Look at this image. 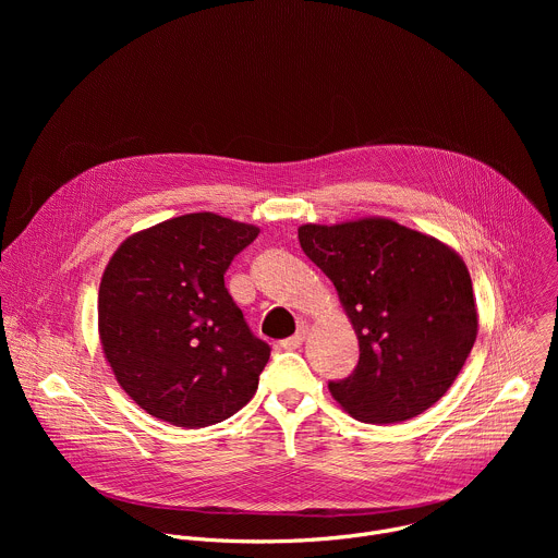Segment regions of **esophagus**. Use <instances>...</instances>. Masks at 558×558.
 I'll return each instance as SVG.
<instances>
[{"mask_svg": "<svg viewBox=\"0 0 558 558\" xmlns=\"http://www.w3.org/2000/svg\"><path fill=\"white\" fill-rule=\"evenodd\" d=\"M306 331H308V327L302 323V325L298 327L295 336H291V338L282 340V342H280V347H282V349H289V351H291V349H298V347L304 342V338H306Z\"/></svg>", "mask_w": 558, "mask_h": 558, "instance_id": "34e87169", "label": "esophagus"}]
</instances>
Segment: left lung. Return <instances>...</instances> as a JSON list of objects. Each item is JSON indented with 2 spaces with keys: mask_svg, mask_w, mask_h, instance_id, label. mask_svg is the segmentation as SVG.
Returning <instances> with one entry per match:
<instances>
[{
  "mask_svg": "<svg viewBox=\"0 0 558 558\" xmlns=\"http://www.w3.org/2000/svg\"><path fill=\"white\" fill-rule=\"evenodd\" d=\"M298 241L338 289L360 342L353 373L329 381L338 404L364 424L407 422L430 409L476 340L463 260L386 218L302 225Z\"/></svg>",
  "mask_w": 558,
  "mask_h": 558,
  "instance_id": "1",
  "label": "left lung"
}]
</instances>
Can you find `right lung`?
Instances as JSON below:
<instances>
[{
    "mask_svg": "<svg viewBox=\"0 0 558 558\" xmlns=\"http://www.w3.org/2000/svg\"><path fill=\"white\" fill-rule=\"evenodd\" d=\"M258 227L209 211L130 235L99 287V336L121 388L183 428L218 424L258 388L271 349L225 287Z\"/></svg>",
    "mask_w": 558,
    "mask_h": 558,
    "instance_id": "right-lung-1",
    "label": "right lung"
}]
</instances>
